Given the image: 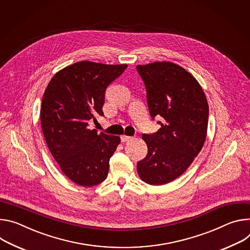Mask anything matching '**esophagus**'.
I'll use <instances>...</instances> for the list:
<instances>
[{
	"mask_svg": "<svg viewBox=\"0 0 250 250\" xmlns=\"http://www.w3.org/2000/svg\"><path fill=\"white\" fill-rule=\"evenodd\" d=\"M120 138H121V141L122 142H127V141H130L132 139V137L127 136V135H122Z\"/></svg>",
	"mask_w": 250,
	"mask_h": 250,
	"instance_id": "esophagus-1",
	"label": "esophagus"
}]
</instances>
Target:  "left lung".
Instances as JSON below:
<instances>
[{"label":"left lung","instance_id":"8db88e82","mask_svg":"<svg viewBox=\"0 0 250 250\" xmlns=\"http://www.w3.org/2000/svg\"><path fill=\"white\" fill-rule=\"evenodd\" d=\"M147 93L152 119L161 128L143 134L147 156L137 163V172L145 183L160 186L180 177L198 156L206 141L208 105L197 79L173 62L137 65Z\"/></svg>","mask_w":250,"mask_h":250}]
</instances>
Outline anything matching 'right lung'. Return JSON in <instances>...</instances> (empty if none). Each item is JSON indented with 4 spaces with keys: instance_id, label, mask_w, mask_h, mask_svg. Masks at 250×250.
<instances>
[{
    "instance_id": "right-lung-1",
    "label": "right lung",
    "mask_w": 250,
    "mask_h": 250,
    "mask_svg": "<svg viewBox=\"0 0 250 250\" xmlns=\"http://www.w3.org/2000/svg\"><path fill=\"white\" fill-rule=\"evenodd\" d=\"M127 64L79 62L55 73L44 91L41 123L47 147L62 173L82 187L102 183L120 138L88 128L104 115L105 91Z\"/></svg>"
}]
</instances>
